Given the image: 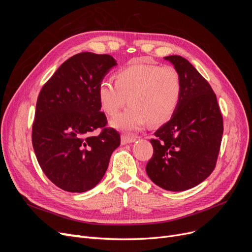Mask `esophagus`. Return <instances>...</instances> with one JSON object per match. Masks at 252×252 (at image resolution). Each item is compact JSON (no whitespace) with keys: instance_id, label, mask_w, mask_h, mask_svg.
I'll list each match as a JSON object with an SVG mask.
<instances>
[{"instance_id":"obj_1","label":"esophagus","mask_w":252,"mask_h":252,"mask_svg":"<svg viewBox=\"0 0 252 252\" xmlns=\"http://www.w3.org/2000/svg\"><path fill=\"white\" fill-rule=\"evenodd\" d=\"M136 140L135 136H128V135H122L121 138V143L125 145V144H128V143H132Z\"/></svg>"}]
</instances>
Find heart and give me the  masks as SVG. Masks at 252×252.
Returning <instances> with one entry per match:
<instances>
[{
  "instance_id": "b5f03b06",
  "label": "heart",
  "mask_w": 252,
  "mask_h": 252,
  "mask_svg": "<svg viewBox=\"0 0 252 252\" xmlns=\"http://www.w3.org/2000/svg\"><path fill=\"white\" fill-rule=\"evenodd\" d=\"M116 82L102 80L96 94L101 109L114 117L129 102L130 107L111 121L120 130H138L145 123L161 125L177 112L183 85L180 73L170 66L139 62L122 68Z\"/></svg>"
}]
</instances>
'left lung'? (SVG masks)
I'll list each match as a JSON object with an SVG mask.
<instances>
[{
	"instance_id": "8db88e82",
	"label": "left lung",
	"mask_w": 252,
	"mask_h": 252,
	"mask_svg": "<svg viewBox=\"0 0 252 252\" xmlns=\"http://www.w3.org/2000/svg\"><path fill=\"white\" fill-rule=\"evenodd\" d=\"M165 59L180 73L183 93L177 112L150 140L154 155L146 172L161 188L184 191L199 185L215 170L223 117L209 83L189 61L180 56Z\"/></svg>"
}]
</instances>
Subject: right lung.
I'll list each match as a JSON object with an SVG mask.
<instances>
[{"instance_id": "right-lung-1", "label": "right lung", "mask_w": 252, "mask_h": 252, "mask_svg": "<svg viewBox=\"0 0 252 252\" xmlns=\"http://www.w3.org/2000/svg\"><path fill=\"white\" fill-rule=\"evenodd\" d=\"M109 55L81 52L61 65L37 96L32 146L45 175L68 192H85L102 180L120 133L100 111L97 85L111 67Z\"/></svg>"}]
</instances>
